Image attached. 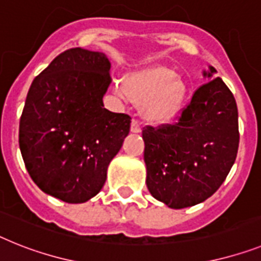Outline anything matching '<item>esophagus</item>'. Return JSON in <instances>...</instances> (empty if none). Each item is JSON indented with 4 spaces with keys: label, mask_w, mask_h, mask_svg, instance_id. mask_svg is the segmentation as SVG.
Masks as SVG:
<instances>
[{
    "label": "esophagus",
    "mask_w": 261,
    "mask_h": 261,
    "mask_svg": "<svg viewBox=\"0 0 261 261\" xmlns=\"http://www.w3.org/2000/svg\"><path fill=\"white\" fill-rule=\"evenodd\" d=\"M131 133H141V123L135 118L131 120Z\"/></svg>",
    "instance_id": "obj_1"
}]
</instances>
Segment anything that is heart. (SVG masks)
Instances as JSON below:
<instances>
[{
  "instance_id": "b5f03b06",
  "label": "heart",
  "mask_w": 261,
  "mask_h": 261,
  "mask_svg": "<svg viewBox=\"0 0 261 261\" xmlns=\"http://www.w3.org/2000/svg\"><path fill=\"white\" fill-rule=\"evenodd\" d=\"M176 73L166 67H152L133 74L119 93L138 103H146L144 114L155 123L174 119L186 99V85L176 80Z\"/></svg>"
}]
</instances>
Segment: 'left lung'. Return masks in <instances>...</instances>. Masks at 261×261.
<instances>
[{"mask_svg": "<svg viewBox=\"0 0 261 261\" xmlns=\"http://www.w3.org/2000/svg\"><path fill=\"white\" fill-rule=\"evenodd\" d=\"M195 90L175 123L143 127L148 191L170 208L208 199L225 180L239 148L238 106L222 78Z\"/></svg>", "mask_w": 261, "mask_h": 261, "instance_id": "left-lung-1", "label": "left lung"}]
</instances>
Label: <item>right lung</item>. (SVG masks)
<instances>
[{"label": "right lung", "mask_w": 261, "mask_h": 261, "mask_svg": "<svg viewBox=\"0 0 261 261\" xmlns=\"http://www.w3.org/2000/svg\"><path fill=\"white\" fill-rule=\"evenodd\" d=\"M103 53L74 47L34 78L19 119V148L43 192L83 203L102 190L131 117L103 107L111 82Z\"/></svg>", "instance_id": "obj_1"}]
</instances>
